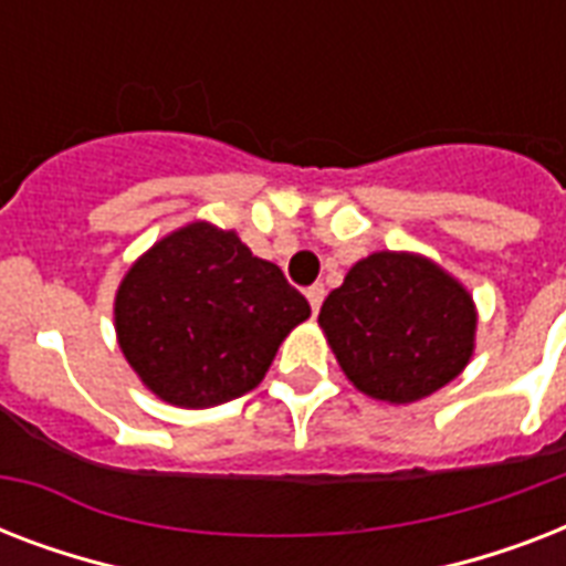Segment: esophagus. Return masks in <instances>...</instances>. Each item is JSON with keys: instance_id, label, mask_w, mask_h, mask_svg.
I'll list each match as a JSON object with an SVG mask.
<instances>
[{"instance_id": "1", "label": "esophagus", "mask_w": 566, "mask_h": 566, "mask_svg": "<svg viewBox=\"0 0 566 566\" xmlns=\"http://www.w3.org/2000/svg\"><path fill=\"white\" fill-rule=\"evenodd\" d=\"M305 296H308L311 311H314V314H317L319 305H323V300H326V287H323V284H311L308 291H305Z\"/></svg>"}]
</instances>
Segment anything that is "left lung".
Returning a JSON list of instances; mask_svg holds the SVG:
<instances>
[{
	"instance_id": "left-lung-1",
	"label": "left lung",
	"mask_w": 566,
	"mask_h": 566,
	"mask_svg": "<svg viewBox=\"0 0 566 566\" xmlns=\"http://www.w3.org/2000/svg\"><path fill=\"white\" fill-rule=\"evenodd\" d=\"M475 323L464 284L413 252L361 258L319 308L346 378L390 405L417 402L464 370Z\"/></svg>"
}]
</instances>
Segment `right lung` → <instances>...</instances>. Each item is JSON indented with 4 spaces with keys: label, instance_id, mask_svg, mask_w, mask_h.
<instances>
[{
    "label": "right lung",
    "instance_id": "obj_1",
    "mask_svg": "<svg viewBox=\"0 0 566 566\" xmlns=\"http://www.w3.org/2000/svg\"><path fill=\"white\" fill-rule=\"evenodd\" d=\"M308 300L234 231L190 222L137 258L114 300L119 349L155 396L211 408L261 385Z\"/></svg>",
    "mask_w": 566,
    "mask_h": 566
}]
</instances>
